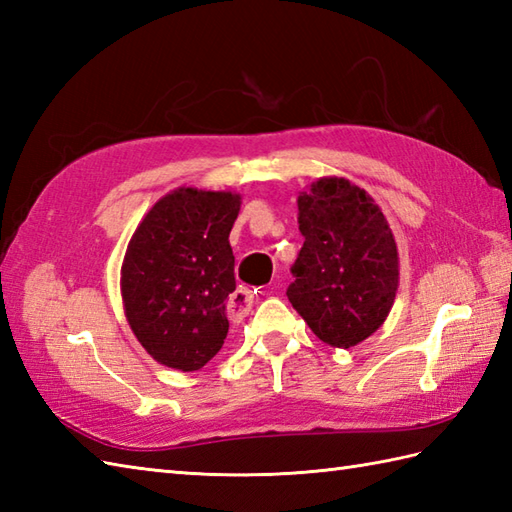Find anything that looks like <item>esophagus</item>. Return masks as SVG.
<instances>
[{"mask_svg":"<svg viewBox=\"0 0 512 512\" xmlns=\"http://www.w3.org/2000/svg\"><path fill=\"white\" fill-rule=\"evenodd\" d=\"M257 290H248V288H237L231 297H228L226 303V312L231 321H242L246 314L253 308V299H255Z\"/></svg>","mask_w":512,"mask_h":512,"instance_id":"34e87169","label":"esophagus"}]
</instances>
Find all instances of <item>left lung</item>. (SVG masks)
I'll use <instances>...</instances> for the list:
<instances>
[{"label":"left lung","instance_id":"1","mask_svg":"<svg viewBox=\"0 0 512 512\" xmlns=\"http://www.w3.org/2000/svg\"><path fill=\"white\" fill-rule=\"evenodd\" d=\"M297 206L306 242L286 295L323 343L347 350L372 336L394 306L400 281L394 233L372 195L345 178L312 182Z\"/></svg>","mask_w":512,"mask_h":512}]
</instances>
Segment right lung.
Wrapping results in <instances>:
<instances>
[{
	"label": "right lung",
	"instance_id": "obj_1",
	"mask_svg": "<svg viewBox=\"0 0 512 512\" xmlns=\"http://www.w3.org/2000/svg\"><path fill=\"white\" fill-rule=\"evenodd\" d=\"M242 195L178 187L145 213L129 239L121 295L129 328L160 365L195 372L222 350L235 290L228 233Z\"/></svg>",
	"mask_w": 512,
	"mask_h": 512
}]
</instances>
